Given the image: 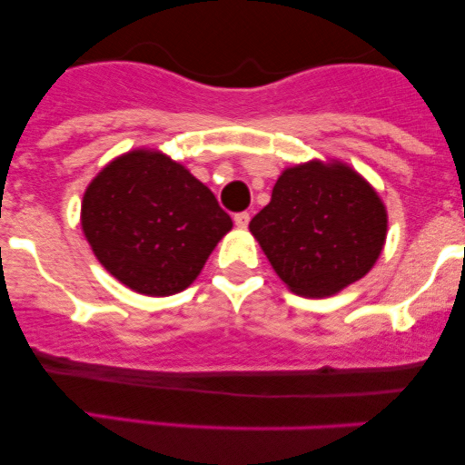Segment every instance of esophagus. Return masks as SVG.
<instances>
[{
  "instance_id": "1",
  "label": "esophagus",
  "mask_w": 465,
  "mask_h": 465,
  "mask_svg": "<svg viewBox=\"0 0 465 465\" xmlns=\"http://www.w3.org/2000/svg\"><path fill=\"white\" fill-rule=\"evenodd\" d=\"M249 221H251V216L247 214V212H238V214H233V223H236V227H240V229L247 227Z\"/></svg>"
}]
</instances>
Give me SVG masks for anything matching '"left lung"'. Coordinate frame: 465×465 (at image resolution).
<instances>
[{
  "mask_svg": "<svg viewBox=\"0 0 465 465\" xmlns=\"http://www.w3.org/2000/svg\"><path fill=\"white\" fill-rule=\"evenodd\" d=\"M251 233L275 273L302 297H328L370 273L387 238V210L350 165L286 168Z\"/></svg>",
  "mask_w": 465,
  "mask_h": 465,
  "instance_id": "left-lung-1",
  "label": "left lung"
}]
</instances>
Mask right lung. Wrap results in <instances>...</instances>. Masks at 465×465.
I'll list each match as a JSON object with an SVG mask.
<instances>
[{"label":"right lung","instance_id":"1","mask_svg":"<svg viewBox=\"0 0 465 465\" xmlns=\"http://www.w3.org/2000/svg\"><path fill=\"white\" fill-rule=\"evenodd\" d=\"M80 223L100 264L151 297L188 288L233 225L212 190L159 151H131L100 170Z\"/></svg>","mask_w":465,"mask_h":465}]
</instances>
